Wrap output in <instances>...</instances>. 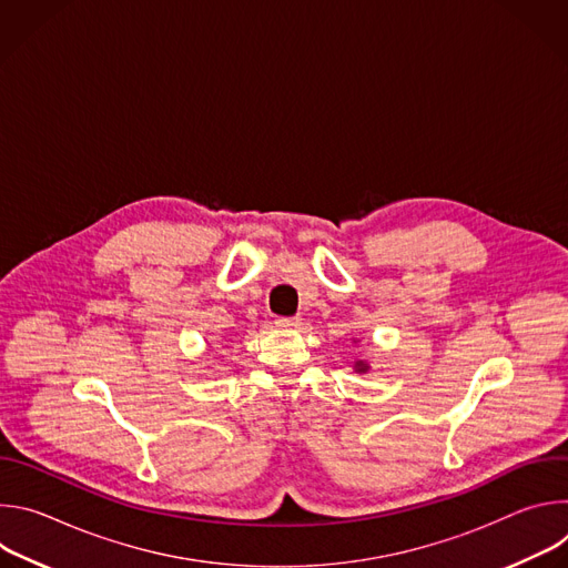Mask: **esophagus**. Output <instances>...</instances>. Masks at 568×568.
Listing matches in <instances>:
<instances>
[{"label": "esophagus", "instance_id": "esophagus-1", "mask_svg": "<svg viewBox=\"0 0 568 568\" xmlns=\"http://www.w3.org/2000/svg\"><path fill=\"white\" fill-rule=\"evenodd\" d=\"M274 323H276V328H298L301 316H278Z\"/></svg>", "mask_w": 568, "mask_h": 568}]
</instances>
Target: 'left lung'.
I'll list each match as a JSON object with an SVG mask.
<instances>
[{"label": "left lung", "instance_id": "1", "mask_svg": "<svg viewBox=\"0 0 568 568\" xmlns=\"http://www.w3.org/2000/svg\"><path fill=\"white\" fill-rule=\"evenodd\" d=\"M357 344V342H355ZM353 368H355V373H359V375H364V373H368V362H364V359H357L355 364H353Z\"/></svg>", "mask_w": 568, "mask_h": 568}]
</instances>
